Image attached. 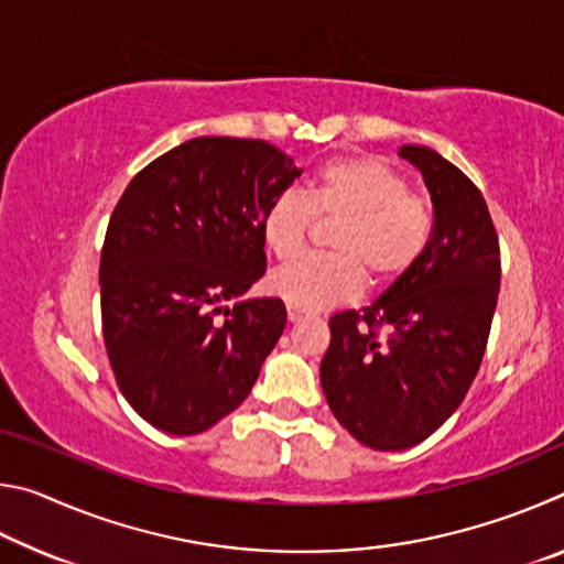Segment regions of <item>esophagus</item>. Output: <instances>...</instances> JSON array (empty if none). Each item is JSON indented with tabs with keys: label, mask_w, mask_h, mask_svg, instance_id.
Segmentation results:
<instances>
[{
	"label": "esophagus",
	"mask_w": 564,
	"mask_h": 564,
	"mask_svg": "<svg viewBox=\"0 0 564 564\" xmlns=\"http://www.w3.org/2000/svg\"><path fill=\"white\" fill-rule=\"evenodd\" d=\"M305 316H303V313L301 311H295V308H289V321L291 323H301Z\"/></svg>",
	"instance_id": "obj_1"
}]
</instances>
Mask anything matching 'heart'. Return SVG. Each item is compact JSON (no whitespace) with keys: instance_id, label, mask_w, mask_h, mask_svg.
I'll list each match as a JSON object with an SVG mask.
<instances>
[{"instance_id":"heart-1","label":"heart","mask_w":564,"mask_h":564,"mask_svg":"<svg viewBox=\"0 0 564 564\" xmlns=\"http://www.w3.org/2000/svg\"><path fill=\"white\" fill-rule=\"evenodd\" d=\"M321 224L330 256H303L269 275V291L289 308L323 311L352 301L370 285L403 279L425 253L433 214L423 196L410 194L408 178L376 156L328 161L311 188L283 191L265 206L263 243L275 259H293Z\"/></svg>"}]
</instances>
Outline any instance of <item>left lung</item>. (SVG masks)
I'll return each mask as SVG.
<instances>
[{"label":"left lung","instance_id":"left-lung-1","mask_svg":"<svg viewBox=\"0 0 564 564\" xmlns=\"http://www.w3.org/2000/svg\"><path fill=\"white\" fill-rule=\"evenodd\" d=\"M398 154L431 191V241L373 305L328 321L321 362L333 415L373 451L423 443L455 413L480 370L500 291V243L480 188L433 149Z\"/></svg>","mask_w":564,"mask_h":564}]
</instances>
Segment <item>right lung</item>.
Wrapping results in <instances>:
<instances>
[{
	"mask_svg": "<svg viewBox=\"0 0 564 564\" xmlns=\"http://www.w3.org/2000/svg\"><path fill=\"white\" fill-rule=\"evenodd\" d=\"M299 176L269 141L198 137L121 194L99 265L104 346L123 398L159 431L204 433L251 393L285 305L221 303L263 275V212Z\"/></svg>",
	"mask_w": 564,
	"mask_h": 564,
	"instance_id": "right-lung-1",
	"label": "right lung"
}]
</instances>
